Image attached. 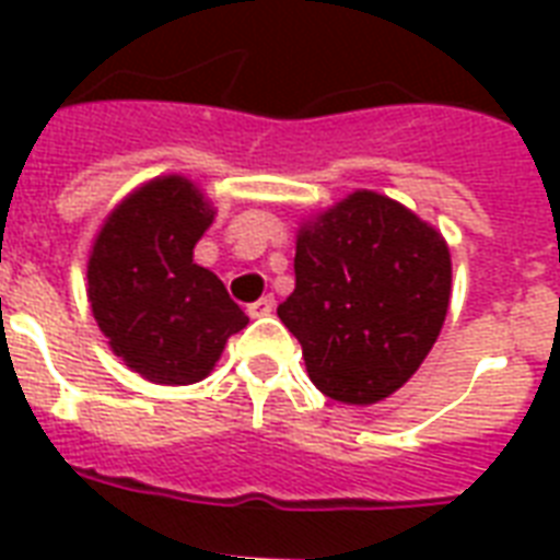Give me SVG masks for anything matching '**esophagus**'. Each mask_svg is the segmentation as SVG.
Instances as JSON below:
<instances>
[{
  "label": "esophagus",
  "instance_id": "1",
  "mask_svg": "<svg viewBox=\"0 0 560 560\" xmlns=\"http://www.w3.org/2000/svg\"><path fill=\"white\" fill-rule=\"evenodd\" d=\"M272 311H276V299H272L270 293H267V296H261V299H258V302H253V305L246 307V314L253 316V319H255V316H270Z\"/></svg>",
  "mask_w": 560,
  "mask_h": 560
}]
</instances>
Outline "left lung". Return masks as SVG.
I'll return each mask as SVG.
<instances>
[{
	"label": "left lung",
	"mask_w": 560,
	"mask_h": 560,
	"mask_svg": "<svg viewBox=\"0 0 560 560\" xmlns=\"http://www.w3.org/2000/svg\"><path fill=\"white\" fill-rule=\"evenodd\" d=\"M293 270L296 290L279 319L302 342L316 389L342 404H374L400 389L447 316V244L374 191H354L302 229Z\"/></svg>",
	"instance_id": "obj_1"
}]
</instances>
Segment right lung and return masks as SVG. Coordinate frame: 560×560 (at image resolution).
<instances>
[{"instance_id": "obj_1", "label": "right lung", "mask_w": 560, "mask_h": 560, "mask_svg": "<svg viewBox=\"0 0 560 560\" xmlns=\"http://www.w3.org/2000/svg\"><path fill=\"white\" fill-rule=\"evenodd\" d=\"M209 223V202L188 179L162 177L130 194L92 246L95 323L118 358L153 383L202 381L249 323L223 281L194 264Z\"/></svg>"}]
</instances>
